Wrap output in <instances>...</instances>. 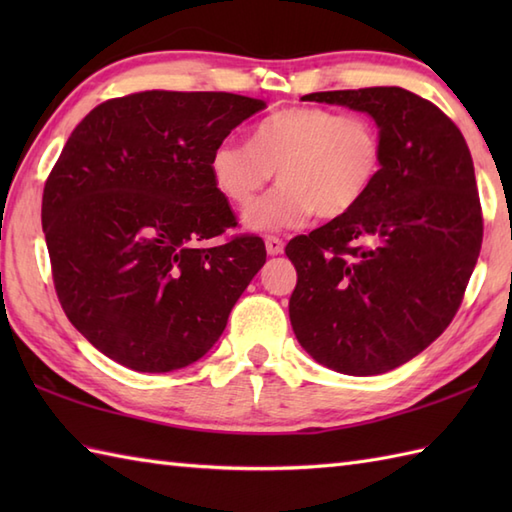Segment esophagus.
<instances>
[{
	"label": "esophagus",
	"instance_id": "obj_1",
	"mask_svg": "<svg viewBox=\"0 0 512 512\" xmlns=\"http://www.w3.org/2000/svg\"><path fill=\"white\" fill-rule=\"evenodd\" d=\"M266 250H268V255H279L281 250H284V242H281L277 235H268L266 237Z\"/></svg>",
	"mask_w": 512,
	"mask_h": 512
}]
</instances>
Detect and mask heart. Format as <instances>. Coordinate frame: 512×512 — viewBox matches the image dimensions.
<instances>
[{
    "mask_svg": "<svg viewBox=\"0 0 512 512\" xmlns=\"http://www.w3.org/2000/svg\"><path fill=\"white\" fill-rule=\"evenodd\" d=\"M383 160V134L372 118L297 105L262 118L250 143L224 138L209 167L217 191L242 209L277 171L279 187L244 220L255 231H279L301 226L312 213L323 220L352 213L374 189Z\"/></svg>",
    "mask_w": 512,
    "mask_h": 512,
    "instance_id": "1",
    "label": "heart"
}]
</instances>
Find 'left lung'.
I'll use <instances>...</instances> for the list:
<instances>
[{
  "mask_svg": "<svg viewBox=\"0 0 512 512\" xmlns=\"http://www.w3.org/2000/svg\"><path fill=\"white\" fill-rule=\"evenodd\" d=\"M367 112L383 134L380 178L352 213L292 237L290 323L314 361L385 374L449 328L480 257L471 151L440 107L402 88L306 94Z\"/></svg>",
  "mask_w": 512,
  "mask_h": 512,
  "instance_id": "obj_1",
  "label": "left lung"
}]
</instances>
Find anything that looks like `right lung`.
<instances>
[{"mask_svg": "<svg viewBox=\"0 0 512 512\" xmlns=\"http://www.w3.org/2000/svg\"><path fill=\"white\" fill-rule=\"evenodd\" d=\"M264 107L147 90L74 127L43 187L41 224L65 317L112 361L151 374L198 361L264 266L262 237L226 235L237 217L209 167L215 145Z\"/></svg>", "mask_w": 512, "mask_h": 512, "instance_id": "add662e5", "label": "right lung"}]
</instances>
